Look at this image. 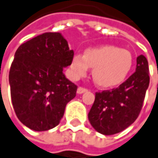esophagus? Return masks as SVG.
I'll return each instance as SVG.
<instances>
[{"mask_svg":"<svg viewBox=\"0 0 158 158\" xmlns=\"http://www.w3.org/2000/svg\"><path fill=\"white\" fill-rule=\"evenodd\" d=\"M85 92H87V89L86 88H83V87H78L77 88V93L78 94H83Z\"/></svg>","mask_w":158,"mask_h":158,"instance_id":"obj_1","label":"esophagus"}]
</instances>
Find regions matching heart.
Listing matches in <instances>:
<instances>
[{"label": "heart", "instance_id": "heart-1", "mask_svg": "<svg viewBox=\"0 0 158 158\" xmlns=\"http://www.w3.org/2000/svg\"><path fill=\"white\" fill-rule=\"evenodd\" d=\"M132 62V55L127 49L110 45L101 46L86 49L84 55L76 53L70 64V73L77 80L87 74L89 67H94L95 83L103 88H112L125 81Z\"/></svg>", "mask_w": 158, "mask_h": 158}]
</instances>
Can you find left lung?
<instances>
[{"label":"left lung","mask_w":158,"mask_h":158,"mask_svg":"<svg viewBox=\"0 0 158 158\" xmlns=\"http://www.w3.org/2000/svg\"><path fill=\"white\" fill-rule=\"evenodd\" d=\"M150 82L148 61L137 58L136 72L118 88L95 93L88 114L92 127L103 135H114L127 128L138 118Z\"/></svg>","instance_id":"obj_1"}]
</instances>
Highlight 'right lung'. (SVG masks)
Returning a JSON list of instances; mask_svg holds the SVG:
<instances>
[{
    "mask_svg": "<svg viewBox=\"0 0 158 158\" xmlns=\"http://www.w3.org/2000/svg\"><path fill=\"white\" fill-rule=\"evenodd\" d=\"M74 51L60 32H45L17 49L9 72L11 99L19 120L35 131L59 125L77 85L63 70Z\"/></svg>",
    "mask_w": 158,
    "mask_h": 158,
    "instance_id": "add662e5",
    "label": "right lung"
}]
</instances>
